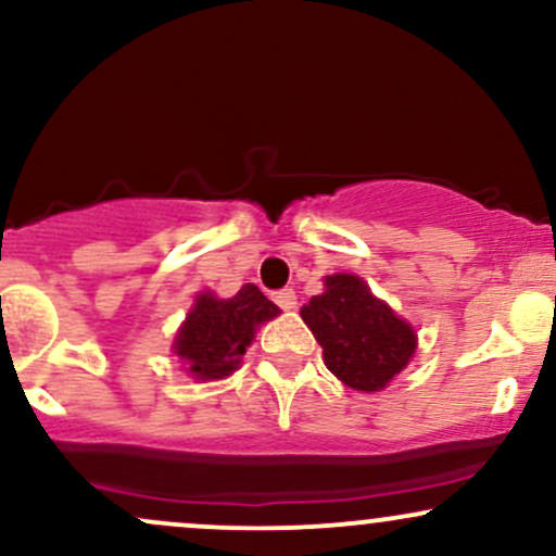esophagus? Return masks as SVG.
I'll return each instance as SVG.
<instances>
[{
	"instance_id": "esophagus-1",
	"label": "esophagus",
	"mask_w": 556,
	"mask_h": 556,
	"mask_svg": "<svg viewBox=\"0 0 556 556\" xmlns=\"http://www.w3.org/2000/svg\"><path fill=\"white\" fill-rule=\"evenodd\" d=\"M274 303H277L282 311H292L298 305V295L292 290H279L274 292Z\"/></svg>"
}]
</instances>
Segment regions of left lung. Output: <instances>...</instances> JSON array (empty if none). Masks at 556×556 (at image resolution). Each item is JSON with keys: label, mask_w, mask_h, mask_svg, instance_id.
<instances>
[{"label": "left lung", "mask_w": 556, "mask_h": 556, "mask_svg": "<svg viewBox=\"0 0 556 556\" xmlns=\"http://www.w3.org/2000/svg\"><path fill=\"white\" fill-rule=\"evenodd\" d=\"M324 287L300 308L324 363L350 389L379 392L410 363L416 331L355 274H331Z\"/></svg>", "instance_id": "obj_1"}]
</instances>
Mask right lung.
I'll return each mask as SVG.
<instances>
[{
  "label": "right lung",
  "instance_id": "obj_1",
  "mask_svg": "<svg viewBox=\"0 0 556 556\" xmlns=\"http://www.w3.org/2000/svg\"><path fill=\"white\" fill-rule=\"evenodd\" d=\"M274 316H279V308L256 285H242L238 295L227 300L201 292L185 316L172 350L180 355L185 371L193 379H225L240 366L256 329Z\"/></svg>",
  "mask_w": 556,
  "mask_h": 556
}]
</instances>
